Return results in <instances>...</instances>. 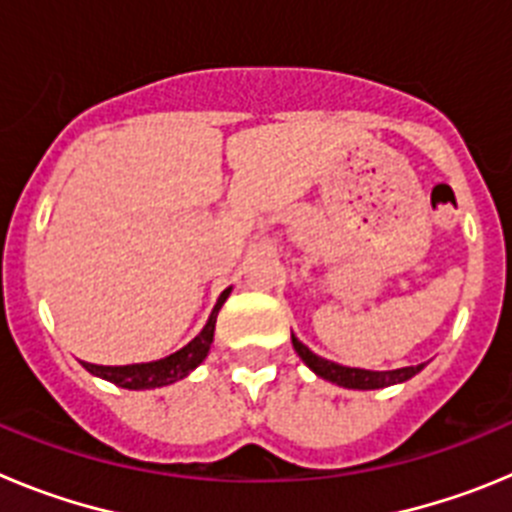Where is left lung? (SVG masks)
Returning a JSON list of instances; mask_svg holds the SVG:
<instances>
[{"label":"left lung","mask_w":512,"mask_h":512,"mask_svg":"<svg viewBox=\"0 0 512 512\" xmlns=\"http://www.w3.org/2000/svg\"><path fill=\"white\" fill-rule=\"evenodd\" d=\"M292 346H295L297 356L310 366L312 372L318 377L328 379V382L338 384V387H346V390H382V387H390V384H402L413 379L415 374L423 369L425 364L418 366H402V369H392V372H372V369H354V366H341L336 361H328L323 356L312 354L310 348L300 341V338L292 333Z\"/></svg>","instance_id":"1"}]
</instances>
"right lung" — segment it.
<instances>
[{
	"label": "right lung",
	"instance_id": "1",
	"mask_svg": "<svg viewBox=\"0 0 512 512\" xmlns=\"http://www.w3.org/2000/svg\"><path fill=\"white\" fill-rule=\"evenodd\" d=\"M230 287L225 289L223 295L217 297V305L212 307L210 318H207L205 328L192 338L184 348H179L176 354L166 356V359L158 361H146V364H128V366H99L84 361V369L94 377H102L107 382L117 384L122 390H156V387H166V384H174L179 379L189 377V374L207 359L212 346V336H215V323L217 312L223 307V302L228 300Z\"/></svg>",
	"mask_w": 512,
	"mask_h": 512
}]
</instances>
